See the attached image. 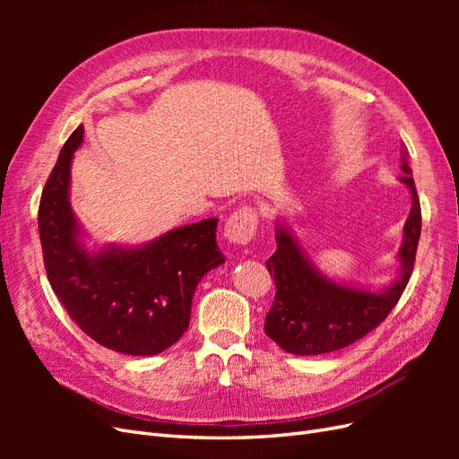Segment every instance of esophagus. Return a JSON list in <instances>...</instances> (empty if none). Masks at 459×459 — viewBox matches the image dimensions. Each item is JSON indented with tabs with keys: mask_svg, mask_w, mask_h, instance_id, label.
<instances>
[{
	"mask_svg": "<svg viewBox=\"0 0 459 459\" xmlns=\"http://www.w3.org/2000/svg\"><path fill=\"white\" fill-rule=\"evenodd\" d=\"M256 231V214L251 208L235 211L224 226V238L233 245H247Z\"/></svg>",
	"mask_w": 459,
	"mask_h": 459,
	"instance_id": "34e87169",
	"label": "esophagus"
}]
</instances>
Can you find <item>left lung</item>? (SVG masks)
<instances>
[{"instance_id": "8db88e82", "label": "left lung", "mask_w": 459, "mask_h": 459, "mask_svg": "<svg viewBox=\"0 0 459 459\" xmlns=\"http://www.w3.org/2000/svg\"><path fill=\"white\" fill-rule=\"evenodd\" d=\"M400 169L404 176L398 179L411 193V208L396 253V277L383 289L331 280L304 253L285 218L275 220L277 251L266 266L277 290L264 331L285 352L317 356L344 349L377 327L404 293L421 235V206L404 147L400 149Z\"/></svg>"}]
</instances>
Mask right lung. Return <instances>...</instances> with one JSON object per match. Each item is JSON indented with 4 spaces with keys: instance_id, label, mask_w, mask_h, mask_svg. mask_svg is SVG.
<instances>
[{
    "instance_id": "1",
    "label": "right lung",
    "mask_w": 459,
    "mask_h": 459,
    "mask_svg": "<svg viewBox=\"0 0 459 459\" xmlns=\"http://www.w3.org/2000/svg\"><path fill=\"white\" fill-rule=\"evenodd\" d=\"M82 140L84 126H78L41 193L38 230L48 280L95 342L130 356L160 354L189 327L199 281L226 262L216 243L218 218L135 247L90 248L71 204V166Z\"/></svg>"
}]
</instances>
